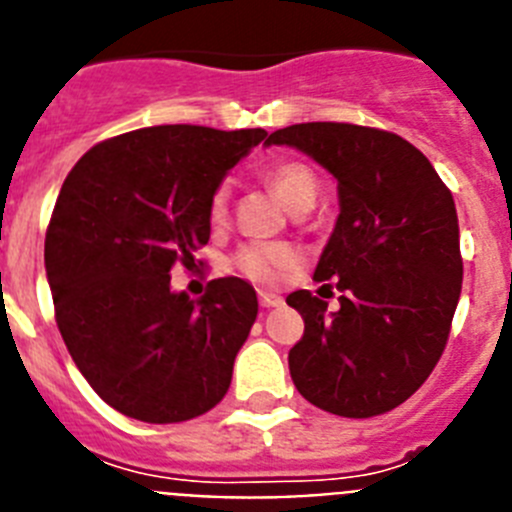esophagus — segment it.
<instances>
[{"mask_svg": "<svg viewBox=\"0 0 512 512\" xmlns=\"http://www.w3.org/2000/svg\"><path fill=\"white\" fill-rule=\"evenodd\" d=\"M283 299L275 296V293H260V306L262 309H273V306H281Z\"/></svg>", "mask_w": 512, "mask_h": 512, "instance_id": "esophagus-1", "label": "esophagus"}]
</instances>
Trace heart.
I'll list each match as a JSON object with an SVG mask.
<instances>
[{"instance_id":"b5f03b06","label":"heart","mask_w":512,"mask_h":512,"mask_svg":"<svg viewBox=\"0 0 512 512\" xmlns=\"http://www.w3.org/2000/svg\"><path fill=\"white\" fill-rule=\"evenodd\" d=\"M268 182L288 208L299 206L301 201H314V195H317V175L304 162H293V159L275 162L268 170ZM226 216H229V190L226 185H221L213 190L211 201H208V219L219 226L224 224ZM234 262L247 281L260 283V286H275L283 275L299 268L301 255L291 244L252 242L244 244Z\"/></svg>"}]
</instances>
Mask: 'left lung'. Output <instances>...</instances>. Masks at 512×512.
I'll list each match as a JSON object with an SVG mask.
<instances>
[{
    "instance_id": "left-lung-1",
    "label": "left lung",
    "mask_w": 512,
    "mask_h": 512,
    "mask_svg": "<svg viewBox=\"0 0 512 512\" xmlns=\"http://www.w3.org/2000/svg\"><path fill=\"white\" fill-rule=\"evenodd\" d=\"M265 144L296 146L337 180L340 216L314 281L288 306L304 337L291 379L314 407L373 417L410 399L441 361L461 296L464 262L451 190L402 136L353 123H296ZM341 291V309L324 298Z\"/></svg>"
}]
</instances>
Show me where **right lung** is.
Wrapping results in <instances>:
<instances>
[{"instance_id":"obj_1","label":"right lung","mask_w":512,"mask_h":512,"mask_svg":"<svg viewBox=\"0 0 512 512\" xmlns=\"http://www.w3.org/2000/svg\"><path fill=\"white\" fill-rule=\"evenodd\" d=\"M262 128L151 126L100 141L66 175L46 231V273L69 355L100 399L154 425L224 399L257 317L255 288L216 278L170 288L211 237L208 201Z\"/></svg>"}]
</instances>
